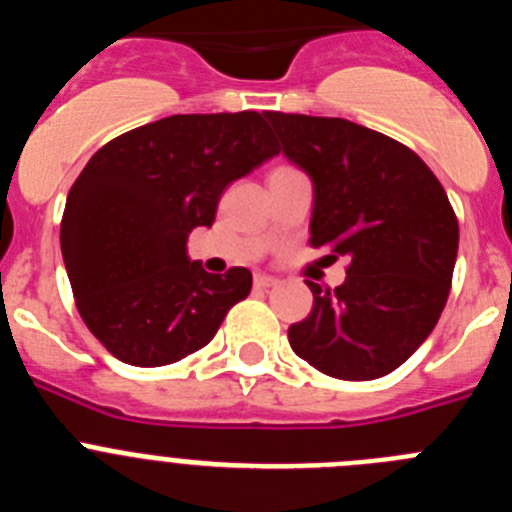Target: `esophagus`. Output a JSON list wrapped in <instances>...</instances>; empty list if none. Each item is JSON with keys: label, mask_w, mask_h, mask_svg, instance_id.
Instances as JSON below:
<instances>
[{"label": "esophagus", "mask_w": 512, "mask_h": 512, "mask_svg": "<svg viewBox=\"0 0 512 512\" xmlns=\"http://www.w3.org/2000/svg\"><path fill=\"white\" fill-rule=\"evenodd\" d=\"M253 282H256V287H274V284H277V279L269 277V274H256V279H253Z\"/></svg>", "instance_id": "obj_1"}]
</instances>
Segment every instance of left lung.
Segmentation results:
<instances>
[{
  "label": "left lung",
  "instance_id": "obj_1",
  "mask_svg": "<svg viewBox=\"0 0 512 512\" xmlns=\"http://www.w3.org/2000/svg\"><path fill=\"white\" fill-rule=\"evenodd\" d=\"M289 164L312 182L310 243L346 256L333 292L307 282L312 310L289 346L336 379L395 372L449 300L459 223L433 171L397 140L343 117L266 112Z\"/></svg>",
  "mask_w": 512,
  "mask_h": 512
}]
</instances>
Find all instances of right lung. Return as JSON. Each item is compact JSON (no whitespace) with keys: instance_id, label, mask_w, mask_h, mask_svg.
I'll use <instances>...</instances> for the list:
<instances>
[{"instance_id":"right-lung-1","label":"right lung","mask_w":512,"mask_h":512,"mask_svg":"<svg viewBox=\"0 0 512 512\" xmlns=\"http://www.w3.org/2000/svg\"><path fill=\"white\" fill-rule=\"evenodd\" d=\"M259 112L171 115L99 148L66 200L61 253L76 307L112 356L166 366L200 351L251 292L243 266L207 274L189 233L230 182L277 156Z\"/></svg>"}]
</instances>
